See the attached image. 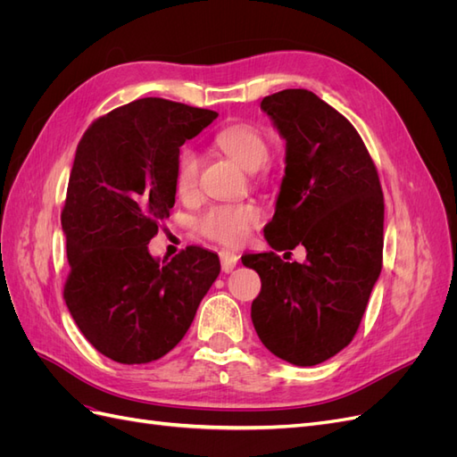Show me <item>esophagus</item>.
Returning a JSON list of instances; mask_svg holds the SVG:
<instances>
[{
	"instance_id": "34e87169",
	"label": "esophagus",
	"mask_w": 457,
	"mask_h": 457,
	"mask_svg": "<svg viewBox=\"0 0 457 457\" xmlns=\"http://www.w3.org/2000/svg\"><path fill=\"white\" fill-rule=\"evenodd\" d=\"M219 259H220V269H223V272H230L234 267H237L238 262V255L234 252H228V250H220L219 252Z\"/></svg>"
}]
</instances>
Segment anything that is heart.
<instances>
[{
  "instance_id": "1",
  "label": "heart",
  "mask_w": 457,
  "mask_h": 457,
  "mask_svg": "<svg viewBox=\"0 0 457 457\" xmlns=\"http://www.w3.org/2000/svg\"><path fill=\"white\" fill-rule=\"evenodd\" d=\"M213 143L242 168L255 171L270 158V146L257 128L250 123H230L220 128ZM202 158L192 146H183L177 152L173 165V185L181 200H195L200 190ZM262 212L255 204H217L207 207L195 219V230L204 238L225 245H240L250 232L261 225Z\"/></svg>"
}]
</instances>
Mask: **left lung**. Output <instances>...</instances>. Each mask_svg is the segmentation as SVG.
Returning <instances> with one entry per match:
<instances>
[{"label": "left lung", "mask_w": 457, "mask_h": 457, "mask_svg": "<svg viewBox=\"0 0 457 457\" xmlns=\"http://www.w3.org/2000/svg\"><path fill=\"white\" fill-rule=\"evenodd\" d=\"M261 108L286 139V177L265 238L276 252L305 245L307 261L242 257L261 278L252 322L272 354L314 366L353 341L379 278L383 190L362 137L320 96L284 89Z\"/></svg>", "instance_id": "1"}]
</instances>
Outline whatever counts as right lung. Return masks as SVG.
I'll return each mask as SVG.
<instances>
[{
	"instance_id": "right-lung-1",
	"label": "right lung",
	"mask_w": 457,
	"mask_h": 457,
	"mask_svg": "<svg viewBox=\"0 0 457 457\" xmlns=\"http://www.w3.org/2000/svg\"><path fill=\"white\" fill-rule=\"evenodd\" d=\"M217 118L158 96L96 118L81 137L61 223L71 262L64 301L81 334L120 364L168 354L195 320L219 276V257L187 245L170 262L152 259L175 204L179 148Z\"/></svg>"
}]
</instances>
